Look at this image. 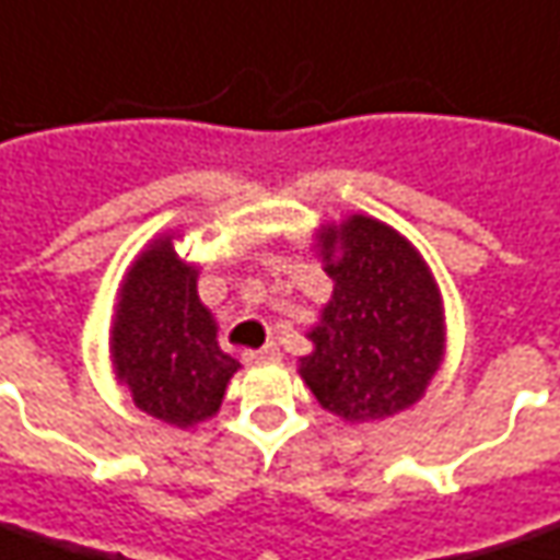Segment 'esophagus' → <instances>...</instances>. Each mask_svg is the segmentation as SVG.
<instances>
[{"instance_id": "1", "label": "esophagus", "mask_w": 560, "mask_h": 560, "mask_svg": "<svg viewBox=\"0 0 560 560\" xmlns=\"http://www.w3.org/2000/svg\"><path fill=\"white\" fill-rule=\"evenodd\" d=\"M271 360H280V347L277 345H265V347H258V350H246L243 353V362H271Z\"/></svg>"}]
</instances>
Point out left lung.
Instances as JSON below:
<instances>
[{"label":"left lung","mask_w":560,"mask_h":560,"mask_svg":"<svg viewBox=\"0 0 560 560\" xmlns=\"http://www.w3.org/2000/svg\"><path fill=\"white\" fill-rule=\"evenodd\" d=\"M331 299L307 331L299 375L347 423H375L420 402L445 360V307L418 246L372 215L319 225Z\"/></svg>","instance_id":"left-lung-1"}]
</instances>
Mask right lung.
I'll list each match as a JSON object with an SVG mask.
<instances>
[{
    "label": "right lung",
    "mask_w": 560,
    "mask_h": 560,
    "mask_svg": "<svg viewBox=\"0 0 560 560\" xmlns=\"http://www.w3.org/2000/svg\"><path fill=\"white\" fill-rule=\"evenodd\" d=\"M176 234H161L127 268L109 357L118 384L149 418L188 430L213 418L241 369L215 341V319L198 295V265L176 253Z\"/></svg>",
    "instance_id": "1"
}]
</instances>
